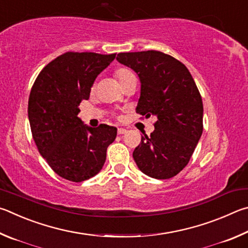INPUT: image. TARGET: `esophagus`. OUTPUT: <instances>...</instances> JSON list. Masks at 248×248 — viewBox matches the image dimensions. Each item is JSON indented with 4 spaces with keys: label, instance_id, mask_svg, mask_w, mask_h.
Masks as SVG:
<instances>
[{
    "label": "esophagus",
    "instance_id": "esophagus-1",
    "mask_svg": "<svg viewBox=\"0 0 248 248\" xmlns=\"http://www.w3.org/2000/svg\"><path fill=\"white\" fill-rule=\"evenodd\" d=\"M126 129L125 128H119L117 129V134H119V135H123V134H126Z\"/></svg>",
    "mask_w": 248,
    "mask_h": 248
}]
</instances>
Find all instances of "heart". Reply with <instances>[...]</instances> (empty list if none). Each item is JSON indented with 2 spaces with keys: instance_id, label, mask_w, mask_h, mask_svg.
<instances>
[{
  "instance_id": "1",
  "label": "heart",
  "mask_w": 248,
  "mask_h": 248,
  "mask_svg": "<svg viewBox=\"0 0 248 248\" xmlns=\"http://www.w3.org/2000/svg\"><path fill=\"white\" fill-rule=\"evenodd\" d=\"M114 76L116 77V79L119 80L121 86H123L125 82L131 79V78L135 77V75H134V73L131 71V69H128L126 67L117 68L114 72Z\"/></svg>"
}]
</instances>
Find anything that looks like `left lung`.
Segmentation results:
<instances>
[{"mask_svg": "<svg viewBox=\"0 0 248 248\" xmlns=\"http://www.w3.org/2000/svg\"><path fill=\"white\" fill-rule=\"evenodd\" d=\"M116 60L137 73L136 112L155 116V131L133 153L140 170L158 180L175 176L189 162L202 134V95L185 65L160 51L119 53Z\"/></svg>", "mask_w": 248, "mask_h": 248, "instance_id": "8db88e82", "label": "left lung"}]
</instances>
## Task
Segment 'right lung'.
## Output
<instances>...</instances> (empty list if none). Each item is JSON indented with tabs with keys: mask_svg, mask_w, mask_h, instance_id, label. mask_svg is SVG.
I'll list each match as a JSON object with an SVG mask.
<instances>
[{
	"mask_svg": "<svg viewBox=\"0 0 248 248\" xmlns=\"http://www.w3.org/2000/svg\"><path fill=\"white\" fill-rule=\"evenodd\" d=\"M113 54L66 52L46 65L34 80L28 100V117L39 153L56 174L82 182L98 174L116 127L93 128L78 117L79 103L88 100L95 78Z\"/></svg>",
	"mask_w": 248,
	"mask_h": 248,
	"instance_id": "1",
	"label": "right lung"
}]
</instances>
